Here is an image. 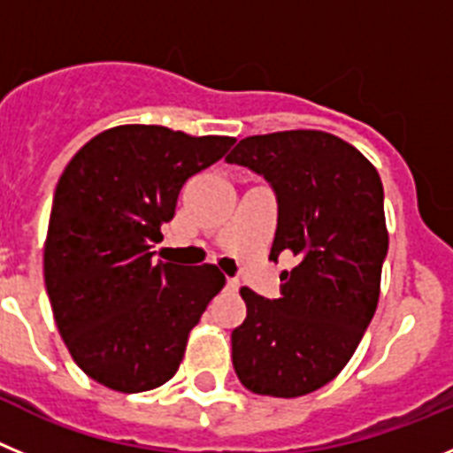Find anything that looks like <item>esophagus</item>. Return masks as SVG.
Here are the masks:
<instances>
[{"mask_svg": "<svg viewBox=\"0 0 453 453\" xmlns=\"http://www.w3.org/2000/svg\"><path fill=\"white\" fill-rule=\"evenodd\" d=\"M226 288L235 292L240 288V281H238V279H226Z\"/></svg>", "mask_w": 453, "mask_h": 453, "instance_id": "34e87169", "label": "esophagus"}]
</instances>
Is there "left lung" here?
I'll list each match as a JSON object with an SVG mask.
<instances>
[{"mask_svg":"<svg viewBox=\"0 0 453 453\" xmlns=\"http://www.w3.org/2000/svg\"><path fill=\"white\" fill-rule=\"evenodd\" d=\"M226 161L276 192L272 261L297 258L279 299L240 290L247 318L231 334L234 370L256 395L302 397L340 374L374 318L388 254L381 177L349 142L311 129L250 135Z\"/></svg>","mask_w":453,"mask_h":453,"instance_id":"obj_1","label":"left lung"}]
</instances>
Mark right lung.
Segmentation results:
<instances>
[{
    "mask_svg": "<svg viewBox=\"0 0 453 453\" xmlns=\"http://www.w3.org/2000/svg\"><path fill=\"white\" fill-rule=\"evenodd\" d=\"M234 138L122 124L63 170L45 240V286L72 358L102 386L145 392L177 374L188 334L224 288L215 265L154 263L183 183Z\"/></svg>",
    "mask_w": 453,
    "mask_h": 453,
    "instance_id": "1",
    "label": "right lung"
}]
</instances>
